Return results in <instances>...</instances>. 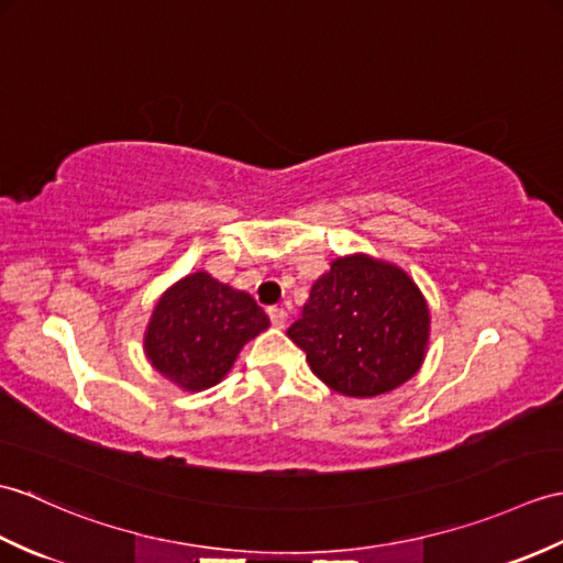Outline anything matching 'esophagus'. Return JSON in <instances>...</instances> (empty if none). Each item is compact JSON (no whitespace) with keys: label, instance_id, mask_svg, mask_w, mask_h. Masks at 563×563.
Returning <instances> with one entry per match:
<instances>
[{"label":"esophagus","instance_id":"obj_1","mask_svg":"<svg viewBox=\"0 0 563 563\" xmlns=\"http://www.w3.org/2000/svg\"><path fill=\"white\" fill-rule=\"evenodd\" d=\"M268 319H271L273 325H276V329H283L285 321H287V313L280 307H268Z\"/></svg>","mask_w":563,"mask_h":563}]
</instances>
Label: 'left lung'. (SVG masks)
Instances as JSON below:
<instances>
[{
	"instance_id": "left-lung-1",
	"label": "left lung",
	"mask_w": 563,
	"mask_h": 563,
	"mask_svg": "<svg viewBox=\"0 0 563 563\" xmlns=\"http://www.w3.org/2000/svg\"><path fill=\"white\" fill-rule=\"evenodd\" d=\"M287 335L307 352L311 372L343 396L372 398L420 369L429 309L396 266L364 254L338 258L311 285Z\"/></svg>"
}]
</instances>
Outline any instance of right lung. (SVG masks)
<instances>
[{"mask_svg":"<svg viewBox=\"0 0 563 563\" xmlns=\"http://www.w3.org/2000/svg\"><path fill=\"white\" fill-rule=\"evenodd\" d=\"M268 329L252 295L232 290L199 271L181 278L155 305L146 355L169 382L187 390L216 386L246 341Z\"/></svg>","mask_w":563,"mask_h":563,"instance_id":"obj_1","label":"right lung"}]
</instances>
